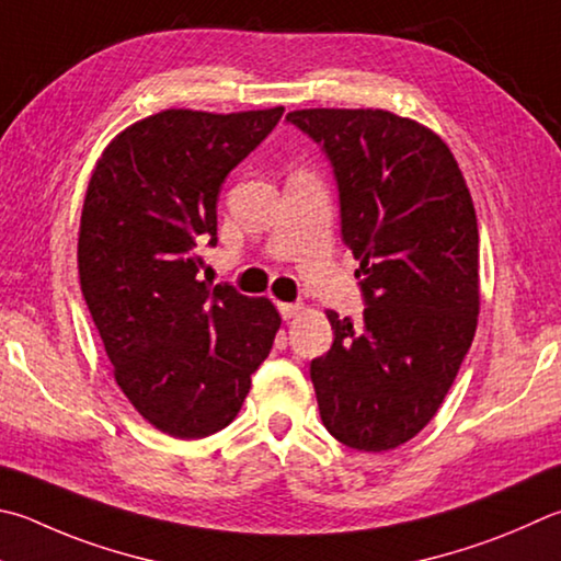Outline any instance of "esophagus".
Here are the masks:
<instances>
[{
  "instance_id": "obj_1",
  "label": "esophagus",
  "mask_w": 561,
  "mask_h": 561,
  "mask_svg": "<svg viewBox=\"0 0 561 561\" xmlns=\"http://www.w3.org/2000/svg\"><path fill=\"white\" fill-rule=\"evenodd\" d=\"M277 309H279V313H282V319H284V321H289V319H294V316L304 311L301 304H284V301H279V304H277Z\"/></svg>"
}]
</instances>
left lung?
<instances>
[{
  "instance_id": "8db88e82",
  "label": "left lung",
  "mask_w": 561,
  "mask_h": 561,
  "mask_svg": "<svg viewBox=\"0 0 561 561\" xmlns=\"http://www.w3.org/2000/svg\"><path fill=\"white\" fill-rule=\"evenodd\" d=\"M331 159L341 232L360 262L363 319H339L311 360L321 422L358 451L420 434L471 348L478 289L473 198L446 141L387 110L311 107L287 115Z\"/></svg>"
}]
</instances>
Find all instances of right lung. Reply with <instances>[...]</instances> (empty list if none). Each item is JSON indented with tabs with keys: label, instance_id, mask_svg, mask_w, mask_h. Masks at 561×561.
Instances as JSON below:
<instances>
[{
	"label": "right lung",
	"instance_id": "right-lung-1",
	"mask_svg": "<svg viewBox=\"0 0 561 561\" xmlns=\"http://www.w3.org/2000/svg\"><path fill=\"white\" fill-rule=\"evenodd\" d=\"M282 112L161 110L122 129L88 181L80 289L119 390L174 439L236 420L282 325L267 297L201 282L196 254L218 242L220 183Z\"/></svg>",
	"mask_w": 561,
	"mask_h": 561
}]
</instances>
